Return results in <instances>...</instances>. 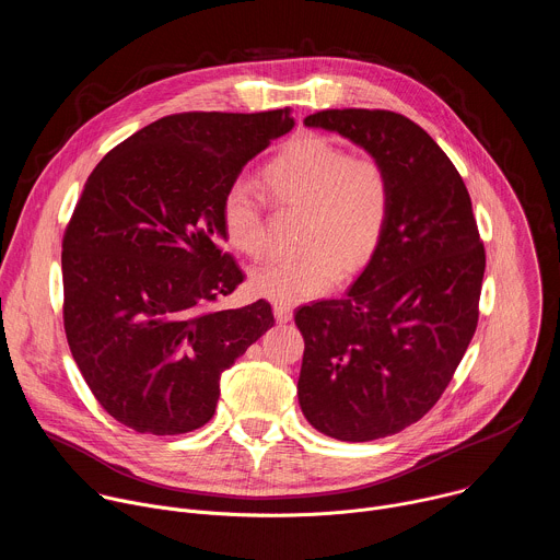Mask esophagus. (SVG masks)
Instances as JSON below:
<instances>
[{"mask_svg": "<svg viewBox=\"0 0 560 560\" xmlns=\"http://www.w3.org/2000/svg\"><path fill=\"white\" fill-rule=\"evenodd\" d=\"M275 318L279 324H288L292 318V305L288 303H275Z\"/></svg>", "mask_w": 560, "mask_h": 560, "instance_id": "esophagus-1", "label": "esophagus"}]
</instances>
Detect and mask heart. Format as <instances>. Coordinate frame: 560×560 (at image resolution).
Returning a JSON list of instances; mask_svg holds the SVG:
<instances>
[{
    "label": "heart",
    "instance_id": "b5f03b06",
    "mask_svg": "<svg viewBox=\"0 0 560 560\" xmlns=\"http://www.w3.org/2000/svg\"><path fill=\"white\" fill-rule=\"evenodd\" d=\"M266 188L283 206L305 210L296 257H279L250 272L255 294L292 303L328 292L341 277L361 270L376 253L387 228L392 186L372 154H348L324 137L292 141L264 171ZM225 242L246 257L268 250L264 199L236 179L221 201Z\"/></svg>",
    "mask_w": 560,
    "mask_h": 560
}]
</instances>
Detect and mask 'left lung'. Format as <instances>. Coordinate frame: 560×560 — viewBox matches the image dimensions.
I'll return each instance as SVG.
<instances>
[{
  "label": "left lung",
  "mask_w": 560,
  "mask_h": 560,
  "mask_svg": "<svg viewBox=\"0 0 560 560\" xmlns=\"http://www.w3.org/2000/svg\"><path fill=\"white\" fill-rule=\"evenodd\" d=\"M337 132L385 166L392 206L381 244L341 299L294 314L296 383L307 423L363 443L417 423L452 381L478 322L486 250L467 188L439 143L389 110H324Z\"/></svg>",
  "instance_id": "1"
}]
</instances>
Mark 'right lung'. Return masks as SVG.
I'll return each instance as SVG.
<instances>
[{
	"mask_svg": "<svg viewBox=\"0 0 560 560\" xmlns=\"http://www.w3.org/2000/svg\"><path fill=\"white\" fill-rule=\"evenodd\" d=\"M290 108L159 119L91 173L63 234V328L102 408L173 436L206 425L221 374L275 326L270 303L208 310L244 272L221 250V201Z\"/></svg>",
	"mask_w": 560,
	"mask_h": 560,
	"instance_id": "right-lung-1",
	"label": "right lung"
}]
</instances>
